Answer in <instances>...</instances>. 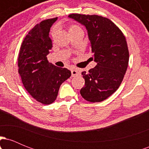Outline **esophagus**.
Returning a JSON list of instances; mask_svg holds the SVG:
<instances>
[{
  "label": "esophagus",
  "mask_w": 149,
  "mask_h": 149,
  "mask_svg": "<svg viewBox=\"0 0 149 149\" xmlns=\"http://www.w3.org/2000/svg\"><path fill=\"white\" fill-rule=\"evenodd\" d=\"M71 74H72V77H76L77 76H78V75L80 74V73L78 70L74 69L71 70Z\"/></svg>",
  "instance_id": "esophagus-1"
}]
</instances>
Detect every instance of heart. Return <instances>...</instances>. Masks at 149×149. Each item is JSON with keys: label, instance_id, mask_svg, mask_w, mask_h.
Returning a JSON list of instances; mask_svg holds the SVG:
<instances>
[{"label": "heart", "instance_id": "1", "mask_svg": "<svg viewBox=\"0 0 149 149\" xmlns=\"http://www.w3.org/2000/svg\"><path fill=\"white\" fill-rule=\"evenodd\" d=\"M57 31V27H54L52 31V36H54L56 33ZM69 31L70 34L76 33V32L78 31H83V29L79 25L76 24H70L69 26Z\"/></svg>", "mask_w": 149, "mask_h": 149}]
</instances>
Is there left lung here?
<instances>
[{"instance_id":"1","label":"left lung","mask_w":149,"mask_h":149,"mask_svg":"<svg viewBox=\"0 0 149 149\" xmlns=\"http://www.w3.org/2000/svg\"><path fill=\"white\" fill-rule=\"evenodd\" d=\"M86 27L97 65L82 72L85 86L80 95L90 102H100L113 94L127 69L129 51L125 36L109 19L96 15H69Z\"/></svg>"}]
</instances>
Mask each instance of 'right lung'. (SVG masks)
<instances>
[{"label": "right lung", "mask_w": 149, "mask_h": 149, "mask_svg": "<svg viewBox=\"0 0 149 149\" xmlns=\"http://www.w3.org/2000/svg\"><path fill=\"white\" fill-rule=\"evenodd\" d=\"M57 19L43 20L31 29L18 56V71L24 86L31 96L42 104L54 102L61 83L71 76L69 70L57 67L47 60L52 47L49 30Z\"/></svg>", "instance_id": "right-lung-1"}]
</instances>
